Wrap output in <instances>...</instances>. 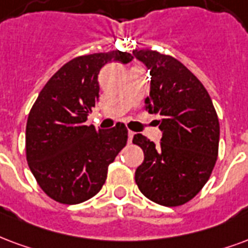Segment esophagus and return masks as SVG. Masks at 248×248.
I'll list each match as a JSON object with an SVG mask.
<instances>
[{
    "mask_svg": "<svg viewBox=\"0 0 248 248\" xmlns=\"http://www.w3.org/2000/svg\"><path fill=\"white\" fill-rule=\"evenodd\" d=\"M134 135H135V133H133V131H129V143L133 142Z\"/></svg>",
    "mask_w": 248,
    "mask_h": 248,
    "instance_id": "esophagus-1",
    "label": "esophagus"
}]
</instances>
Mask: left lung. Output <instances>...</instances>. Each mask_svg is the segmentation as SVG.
I'll list each match as a JSON object with an SVG mask.
<instances>
[{
	"mask_svg": "<svg viewBox=\"0 0 248 248\" xmlns=\"http://www.w3.org/2000/svg\"><path fill=\"white\" fill-rule=\"evenodd\" d=\"M134 56L151 75L144 109L160 115L159 146L142 134L133 143L144 160L135 170V183L148 200L163 206H179L193 199L216 166L219 122L212 98L201 81L177 59L151 49H135Z\"/></svg>",
	"mask_w": 248,
	"mask_h": 248,
	"instance_id": "1",
	"label": "left lung"
}]
</instances>
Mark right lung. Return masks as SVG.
I'll return each mask as SVG.
<instances>
[{
	"label": "right lung",
	"mask_w": 248,
	"mask_h": 248,
	"mask_svg": "<svg viewBox=\"0 0 248 248\" xmlns=\"http://www.w3.org/2000/svg\"><path fill=\"white\" fill-rule=\"evenodd\" d=\"M131 60V55L118 49L78 56L40 91L27 118L26 157L39 186L55 201L75 205L96 196L109 164L126 146L124 124L97 130L87 119L100 97L101 68Z\"/></svg>",
	"instance_id": "obj_1"
}]
</instances>
